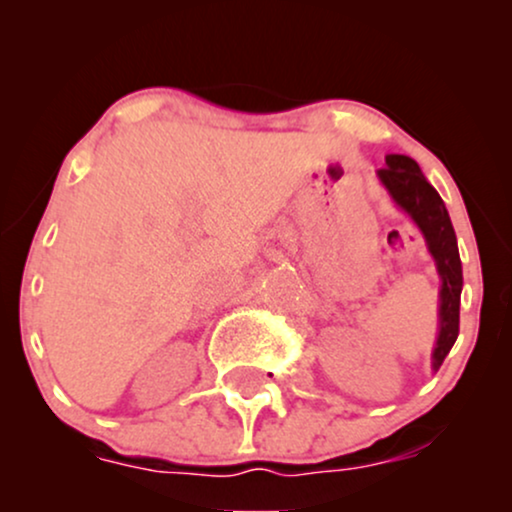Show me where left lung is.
<instances>
[{"label":"left lung","mask_w":512,"mask_h":512,"mask_svg":"<svg viewBox=\"0 0 512 512\" xmlns=\"http://www.w3.org/2000/svg\"><path fill=\"white\" fill-rule=\"evenodd\" d=\"M378 180L392 202L397 204V209H402L416 223L433 262H436V272L440 276L438 337L431 354V368L438 370L443 366L445 356L450 354L457 334H460L462 262L455 228H452L450 214L436 187L426 180L414 158L387 154L385 168L378 170Z\"/></svg>","instance_id":"left-lung-1"}]
</instances>
